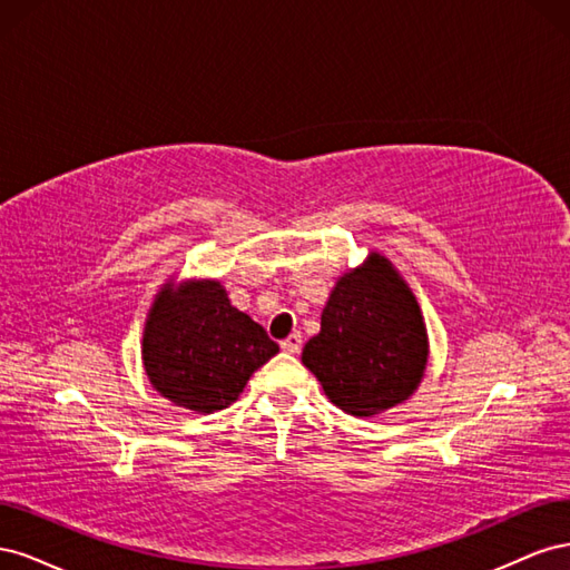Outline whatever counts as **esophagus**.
Wrapping results in <instances>:
<instances>
[{
	"instance_id": "obj_1",
	"label": "esophagus",
	"mask_w": 570,
	"mask_h": 570,
	"mask_svg": "<svg viewBox=\"0 0 570 570\" xmlns=\"http://www.w3.org/2000/svg\"><path fill=\"white\" fill-rule=\"evenodd\" d=\"M281 347H283V352H287V354H297V352L302 350V335H299V333L287 335V337L281 342Z\"/></svg>"
}]
</instances>
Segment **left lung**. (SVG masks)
<instances>
[{
	"instance_id": "obj_1",
	"label": "left lung",
	"mask_w": 570,
	"mask_h": 570,
	"mask_svg": "<svg viewBox=\"0 0 570 570\" xmlns=\"http://www.w3.org/2000/svg\"><path fill=\"white\" fill-rule=\"evenodd\" d=\"M302 361L331 402L352 416L402 404L419 387L428 361L425 325L387 258L371 254L340 278Z\"/></svg>"
}]
</instances>
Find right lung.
I'll return each mask as SVG.
<instances>
[{
	"mask_svg": "<svg viewBox=\"0 0 570 570\" xmlns=\"http://www.w3.org/2000/svg\"><path fill=\"white\" fill-rule=\"evenodd\" d=\"M278 354L262 325L237 312L218 283L166 285L151 306L142 358L154 390L176 406H230L249 375Z\"/></svg>",
	"mask_w": 570,
	"mask_h": 570,
	"instance_id": "1",
	"label": "right lung"
}]
</instances>
